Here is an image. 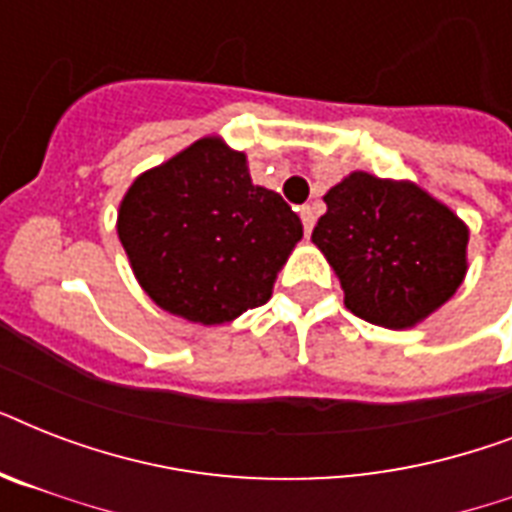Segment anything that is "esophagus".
<instances>
[{
	"label": "esophagus",
	"instance_id": "obj_1",
	"mask_svg": "<svg viewBox=\"0 0 512 512\" xmlns=\"http://www.w3.org/2000/svg\"><path fill=\"white\" fill-rule=\"evenodd\" d=\"M300 217H303V228H305V236L313 231V223H316V212H313V207H300Z\"/></svg>",
	"mask_w": 512,
	"mask_h": 512
}]
</instances>
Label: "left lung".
<instances>
[{"instance_id": "8db88e82", "label": "left lung", "mask_w": 512, "mask_h": 512, "mask_svg": "<svg viewBox=\"0 0 512 512\" xmlns=\"http://www.w3.org/2000/svg\"><path fill=\"white\" fill-rule=\"evenodd\" d=\"M313 244L345 292V308L385 329L433 316L468 273L470 228L412 180L348 172L324 193Z\"/></svg>"}]
</instances>
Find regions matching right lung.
Wrapping results in <instances>:
<instances>
[{"label":"right lung","instance_id":"1","mask_svg":"<svg viewBox=\"0 0 512 512\" xmlns=\"http://www.w3.org/2000/svg\"><path fill=\"white\" fill-rule=\"evenodd\" d=\"M116 233L162 311L217 327L271 300L303 223L279 193L252 183L244 151L207 135L132 180Z\"/></svg>","mask_w":512,"mask_h":512}]
</instances>
